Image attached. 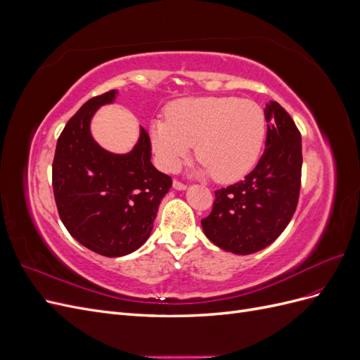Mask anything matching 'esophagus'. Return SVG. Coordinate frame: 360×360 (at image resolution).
Segmentation results:
<instances>
[{
  "label": "esophagus",
  "instance_id": "obj_1",
  "mask_svg": "<svg viewBox=\"0 0 360 360\" xmlns=\"http://www.w3.org/2000/svg\"><path fill=\"white\" fill-rule=\"evenodd\" d=\"M172 188L177 189V191H184V189L188 188V184H184V183L179 181V180H174V181H172Z\"/></svg>",
  "mask_w": 360,
  "mask_h": 360
}]
</instances>
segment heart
<instances>
[{
  "label": "heart",
  "instance_id": "heart-1",
  "mask_svg": "<svg viewBox=\"0 0 360 360\" xmlns=\"http://www.w3.org/2000/svg\"><path fill=\"white\" fill-rule=\"evenodd\" d=\"M168 122L151 123V147L159 165L174 171L197 144L205 172L219 183L245 177L259 159L266 138L261 106L237 97H193L168 106Z\"/></svg>",
  "mask_w": 360,
  "mask_h": 360
}]
</instances>
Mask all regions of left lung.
Wrapping results in <instances>:
<instances>
[{"mask_svg": "<svg viewBox=\"0 0 360 360\" xmlns=\"http://www.w3.org/2000/svg\"><path fill=\"white\" fill-rule=\"evenodd\" d=\"M266 150L245 180L214 191L201 221L216 246L249 255L275 242L296 212L302 177V136L278 102L266 105Z\"/></svg>", "mask_w": 360, "mask_h": 360, "instance_id": "left-lung-1", "label": "left lung"}]
</instances>
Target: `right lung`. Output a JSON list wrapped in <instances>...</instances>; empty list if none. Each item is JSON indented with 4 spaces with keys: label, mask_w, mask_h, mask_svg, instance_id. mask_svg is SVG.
Listing matches in <instances>:
<instances>
[{
    "label": "right lung",
    "mask_w": 360,
    "mask_h": 360,
    "mask_svg": "<svg viewBox=\"0 0 360 360\" xmlns=\"http://www.w3.org/2000/svg\"><path fill=\"white\" fill-rule=\"evenodd\" d=\"M115 90L91 97L63 129L52 163L58 214L73 238L96 254L123 257L143 246L172 180L151 163L147 130L132 151L110 153L96 143L90 122Z\"/></svg>",
    "instance_id": "obj_1"
}]
</instances>
